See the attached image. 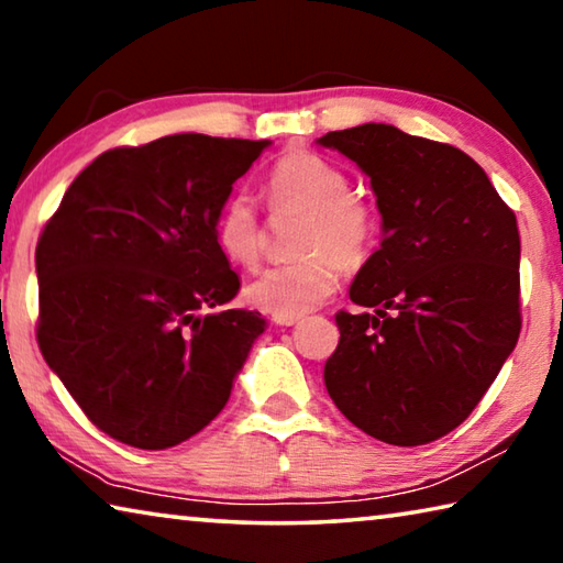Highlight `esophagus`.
Instances as JSON below:
<instances>
[{
    "label": "esophagus",
    "mask_w": 563,
    "mask_h": 563,
    "mask_svg": "<svg viewBox=\"0 0 563 563\" xmlns=\"http://www.w3.org/2000/svg\"><path fill=\"white\" fill-rule=\"evenodd\" d=\"M273 322L283 328H292V325H298V318H273Z\"/></svg>",
    "instance_id": "obj_1"
}]
</instances>
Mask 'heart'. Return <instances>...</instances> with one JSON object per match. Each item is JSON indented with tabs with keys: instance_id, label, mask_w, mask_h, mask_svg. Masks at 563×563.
<instances>
[{
	"instance_id": "1",
	"label": "heart",
	"mask_w": 563,
	"mask_h": 563,
	"mask_svg": "<svg viewBox=\"0 0 563 563\" xmlns=\"http://www.w3.org/2000/svg\"><path fill=\"white\" fill-rule=\"evenodd\" d=\"M350 178L335 161L292 148L271 168L275 206L308 211L300 261L261 273L245 285V300L273 318H302L338 290L343 263H357L373 238L375 216L365 198L350 194ZM216 245L228 261L253 268L263 253L261 221L251 196L233 194L216 218Z\"/></svg>"
}]
</instances>
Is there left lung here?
<instances>
[{"label": "left lung", "mask_w": 563, "mask_h": 563, "mask_svg": "<svg viewBox=\"0 0 563 563\" xmlns=\"http://www.w3.org/2000/svg\"><path fill=\"white\" fill-rule=\"evenodd\" d=\"M316 144L369 178L383 216V243L350 285L362 310L335 318L328 395L379 442L440 440L517 347V216L464 151L389 123L330 131Z\"/></svg>", "instance_id": "obj_1"}]
</instances>
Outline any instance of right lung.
I'll use <instances>...</instances> for the list:
<instances>
[{"label": "right lung", "mask_w": 563, "mask_h": 563, "mask_svg": "<svg viewBox=\"0 0 563 563\" xmlns=\"http://www.w3.org/2000/svg\"><path fill=\"white\" fill-rule=\"evenodd\" d=\"M271 141L174 133L74 178L36 245L40 350L101 432L166 450L225 407L265 318L216 245L233 184Z\"/></svg>", "instance_id": "add662e5"}]
</instances>
